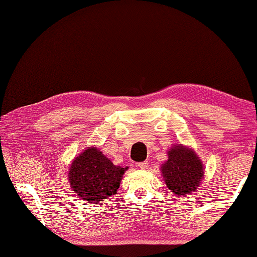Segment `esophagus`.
Listing matches in <instances>:
<instances>
[{
  "label": "esophagus",
  "mask_w": 257,
  "mask_h": 257,
  "mask_svg": "<svg viewBox=\"0 0 257 257\" xmlns=\"http://www.w3.org/2000/svg\"><path fill=\"white\" fill-rule=\"evenodd\" d=\"M138 167L142 170H146L148 167V163L147 162H142V163H138Z\"/></svg>",
  "instance_id": "obj_1"
}]
</instances>
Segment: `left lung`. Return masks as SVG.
<instances>
[{
  "mask_svg": "<svg viewBox=\"0 0 257 257\" xmlns=\"http://www.w3.org/2000/svg\"><path fill=\"white\" fill-rule=\"evenodd\" d=\"M169 160L162 165V173L166 186L174 194L189 195L198 189L203 176L201 161L193 151L183 146L171 148Z\"/></svg>",
  "mask_w": 257,
  "mask_h": 257,
  "instance_id": "8db88e82",
  "label": "left lung"
}]
</instances>
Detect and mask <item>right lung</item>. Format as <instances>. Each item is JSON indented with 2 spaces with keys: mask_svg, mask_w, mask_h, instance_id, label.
<instances>
[{
  "mask_svg": "<svg viewBox=\"0 0 257 257\" xmlns=\"http://www.w3.org/2000/svg\"><path fill=\"white\" fill-rule=\"evenodd\" d=\"M124 170L113 165L99 149L91 147L74 160L68 180L73 191L83 200L99 202L116 192Z\"/></svg>",
  "mask_w": 257,
  "mask_h": 257,
  "instance_id": "right-lung-1",
  "label": "right lung"
}]
</instances>
